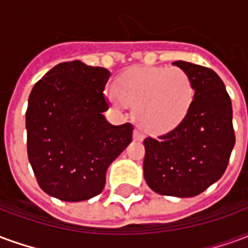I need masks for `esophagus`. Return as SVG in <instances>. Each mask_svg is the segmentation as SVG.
<instances>
[{"label":"esophagus","mask_w":248,"mask_h":248,"mask_svg":"<svg viewBox=\"0 0 248 248\" xmlns=\"http://www.w3.org/2000/svg\"><path fill=\"white\" fill-rule=\"evenodd\" d=\"M134 140H143V134H142V133H140L138 129L134 130Z\"/></svg>","instance_id":"1"}]
</instances>
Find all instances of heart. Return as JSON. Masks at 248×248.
Masks as SVG:
<instances>
[{"mask_svg":"<svg viewBox=\"0 0 248 248\" xmlns=\"http://www.w3.org/2000/svg\"><path fill=\"white\" fill-rule=\"evenodd\" d=\"M194 98L190 77L179 67H137L117 81V94L110 95L114 106L134 108V118L149 134H163L177 127Z\"/></svg>","mask_w":248,"mask_h":248,"instance_id":"heart-1","label":"heart"}]
</instances>
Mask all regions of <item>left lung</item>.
Wrapping results in <instances>:
<instances>
[{
	"label": "left lung",
	"instance_id": "left-lung-1",
	"mask_svg": "<svg viewBox=\"0 0 248 248\" xmlns=\"http://www.w3.org/2000/svg\"><path fill=\"white\" fill-rule=\"evenodd\" d=\"M172 65L187 73L195 90L186 117L158 140L147 137L143 174L161 195L190 198L223 175L235 145L232 106L223 81L211 69L191 62Z\"/></svg>",
	"mask_w": 248,
	"mask_h": 248
}]
</instances>
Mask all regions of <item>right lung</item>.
I'll list each match as a JSON object with an SVG mask.
<instances>
[{
  "instance_id": "obj_1",
  "label": "right lung",
  "mask_w": 248,
  "mask_h": 248,
  "mask_svg": "<svg viewBox=\"0 0 248 248\" xmlns=\"http://www.w3.org/2000/svg\"><path fill=\"white\" fill-rule=\"evenodd\" d=\"M110 71L62 62L37 82L26 110L28 158L40 187L65 202L95 197L106 170L133 140V124H108Z\"/></svg>"
}]
</instances>
